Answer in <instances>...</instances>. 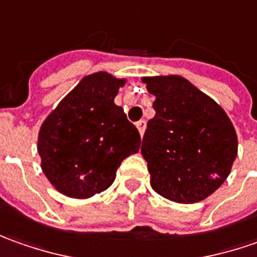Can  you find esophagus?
Returning a JSON list of instances; mask_svg holds the SVG:
<instances>
[{"instance_id": "1", "label": "esophagus", "mask_w": 257, "mask_h": 257, "mask_svg": "<svg viewBox=\"0 0 257 257\" xmlns=\"http://www.w3.org/2000/svg\"><path fill=\"white\" fill-rule=\"evenodd\" d=\"M137 128H138V131H139V134H141V137H142V135H144V132H145V129H146V122H145V120H144V119L138 120Z\"/></svg>"}]
</instances>
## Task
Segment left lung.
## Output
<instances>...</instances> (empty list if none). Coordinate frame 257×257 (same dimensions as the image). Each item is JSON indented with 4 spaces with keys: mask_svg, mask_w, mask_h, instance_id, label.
I'll return each mask as SVG.
<instances>
[{
    "mask_svg": "<svg viewBox=\"0 0 257 257\" xmlns=\"http://www.w3.org/2000/svg\"><path fill=\"white\" fill-rule=\"evenodd\" d=\"M155 95L141 152L151 186L166 199L195 203L226 181L237 138L225 111L182 76L144 78Z\"/></svg>",
    "mask_w": 257,
    "mask_h": 257,
    "instance_id": "8db88e82",
    "label": "left lung"
}]
</instances>
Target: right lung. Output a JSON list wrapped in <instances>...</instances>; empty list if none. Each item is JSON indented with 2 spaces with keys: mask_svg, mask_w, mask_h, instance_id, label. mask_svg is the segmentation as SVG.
<instances>
[{
  "mask_svg": "<svg viewBox=\"0 0 257 257\" xmlns=\"http://www.w3.org/2000/svg\"><path fill=\"white\" fill-rule=\"evenodd\" d=\"M125 81L105 72L85 76L42 123V171L61 193L85 199L108 189L141 135L113 98Z\"/></svg>",
  "mask_w": 257,
  "mask_h": 257,
  "instance_id": "add662e5",
  "label": "right lung"
}]
</instances>
